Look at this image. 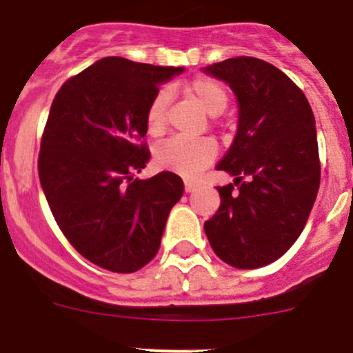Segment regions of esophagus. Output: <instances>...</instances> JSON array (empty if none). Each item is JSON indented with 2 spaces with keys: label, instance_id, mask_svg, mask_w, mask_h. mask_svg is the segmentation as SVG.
<instances>
[{
  "label": "esophagus",
  "instance_id": "1",
  "mask_svg": "<svg viewBox=\"0 0 353 353\" xmlns=\"http://www.w3.org/2000/svg\"><path fill=\"white\" fill-rule=\"evenodd\" d=\"M184 191H186V193H193L194 184L190 183V181H186V183H184Z\"/></svg>",
  "mask_w": 353,
  "mask_h": 353
}]
</instances>
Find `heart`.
Returning a JSON list of instances; mask_svg holds the SVG:
<instances>
[{
    "instance_id": "b5f03b06",
    "label": "heart",
    "mask_w": 353,
    "mask_h": 353,
    "mask_svg": "<svg viewBox=\"0 0 353 353\" xmlns=\"http://www.w3.org/2000/svg\"><path fill=\"white\" fill-rule=\"evenodd\" d=\"M191 97L201 105L210 116H219L227 108L229 95L219 81L212 78L199 77L188 83ZM169 90H160L152 99L147 110V128L152 134L162 133L165 128L167 108H169ZM216 155V147L208 138L186 140V138H170L165 143L159 145L155 150V162L162 169L179 172L183 176H194L205 165H208Z\"/></svg>"
}]
</instances>
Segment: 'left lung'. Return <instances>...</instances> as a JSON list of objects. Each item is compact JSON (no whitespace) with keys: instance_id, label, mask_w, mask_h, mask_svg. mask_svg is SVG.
<instances>
[{"instance_id":"left-lung-1","label":"left lung","mask_w":353,"mask_h":353,"mask_svg":"<svg viewBox=\"0 0 353 353\" xmlns=\"http://www.w3.org/2000/svg\"><path fill=\"white\" fill-rule=\"evenodd\" d=\"M225 81L239 105L237 133L216 169L234 176L216 188L220 208L205 222L210 245L234 268H261L304 229L321 179L316 121L283 71L249 56L203 68Z\"/></svg>"}]
</instances>
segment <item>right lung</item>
Wrapping results in <instances>:
<instances>
[{"mask_svg":"<svg viewBox=\"0 0 353 353\" xmlns=\"http://www.w3.org/2000/svg\"><path fill=\"white\" fill-rule=\"evenodd\" d=\"M184 68L109 56L65 81L52 101L39 179L59 229L83 258L133 273L155 258L167 216L184 193L177 174L134 179L150 160L147 110Z\"/></svg>","mask_w":353,"mask_h":353,"instance_id":"obj_1","label":"right lung"}]
</instances>
